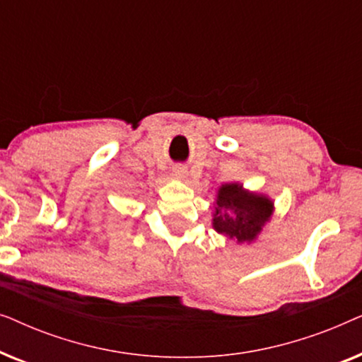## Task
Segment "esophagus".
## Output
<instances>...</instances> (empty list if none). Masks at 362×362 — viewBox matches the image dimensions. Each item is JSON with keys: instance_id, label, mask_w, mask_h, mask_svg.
I'll return each instance as SVG.
<instances>
[{"instance_id": "esophagus-1", "label": "esophagus", "mask_w": 362, "mask_h": 362, "mask_svg": "<svg viewBox=\"0 0 362 362\" xmlns=\"http://www.w3.org/2000/svg\"><path fill=\"white\" fill-rule=\"evenodd\" d=\"M185 175H186L185 168H177V170H175V176L176 177H185Z\"/></svg>"}]
</instances>
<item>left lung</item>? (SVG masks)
Segmentation results:
<instances>
[{
    "label": "left lung",
    "instance_id": "1",
    "mask_svg": "<svg viewBox=\"0 0 362 362\" xmlns=\"http://www.w3.org/2000/svg\"><path fill=\"white\" fill-rule=\"evenodd\" d=\"M274 204L264 196L245 192L239 185H224L217 194L214 229L237 242L254 240L270 219Z\"/></svg>",
    "mask_w": 362,
    "mask_h": 362
}]
</instances>
